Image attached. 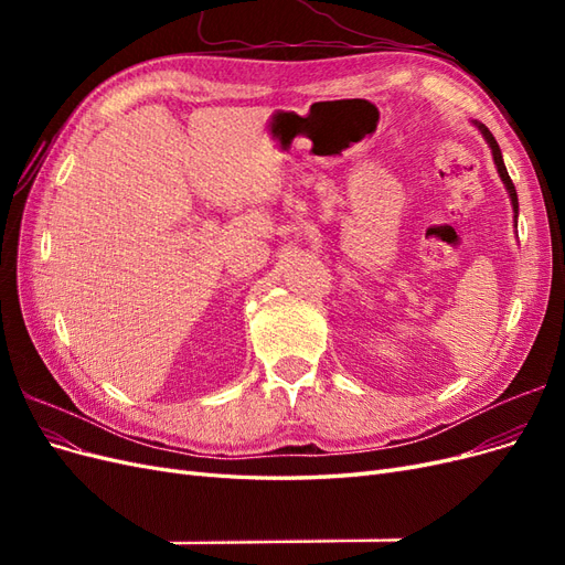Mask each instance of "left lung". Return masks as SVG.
I'll return each mask as SVG.
<instances>
[{"label": "left lung", "instance_id": "obj_1", "mask_svg": "<svg viewBox=\"0 0 565 565\" xmlns=\"http://www.w3.org/2000/svg\"><path fill=\"white\" fill-rule=\"evenodd\" d=\"M478 127H481V131H483V136H486V141L490 143V150H492L494 164H498V172H500V177H502V181H504V185H507V191H509V195H511V204H514V212L519 214V198H516V188H514V183H511V179H509V172H507V167H504V160H502L500 146H498V141H494V136L488 131V127H483V125H478Z\"/></svg>", "mask_w": 565, "mask_h": 565}]
</instances>
